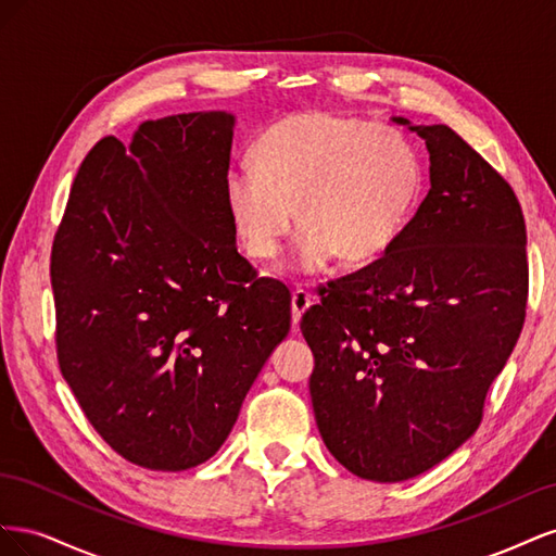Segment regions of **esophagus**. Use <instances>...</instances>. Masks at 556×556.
<instances>
[{"label": "esophagus", "mask_w": 556, "mask_h": 556, "mask_svg": "<svg viewBox=\"0 0 556 556\" xmlns=\"http://www.w3.org/2000/svg\"><path fill=\"white\" fill-rule=\"evenodd\" d=\"M311 304H313V299L306 290H296L292 294V323L294 325L301 323V315H304L311 308Z\"/></svg>", "instance_id": "esophagus-1"}]
</instances>
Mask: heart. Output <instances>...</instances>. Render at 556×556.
<instances>
[{
	"mask_svg": "<svg viewBox=\"0 0 556 556\" xmlns=\"http://www.w3.org/2000/svg\"><path fill=\"white\" fill-rule=\"evenodd\" d=\"M252 153L255 166L237 164L225 178L233 231L250 260L271 262L299 215L301 274H323L339 255L352 264L384 257L425 190V160L406 131L329 111L282 117Z\"/></svg>",
	"mask_w": 556,
	"mask_h": 556,
	"instance_id": "heart-1",
	"label": "heart"
}]
</instances>
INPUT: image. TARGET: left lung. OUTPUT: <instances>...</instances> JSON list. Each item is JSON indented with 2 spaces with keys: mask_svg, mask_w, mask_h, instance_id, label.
<instances>
[{
  "mask_svg": "<svg viewBox=\"0 0 556 556\" xmlns=\"http://www.w3.org/2000/svg\"><path fill=\"white\" fill-rule=\"evenodd\" d=\"M392 123L425 141L431 190L384 257L329 282L301 317L319 435L374 482L425 473L476 433L529 292L510 185L447 125Z\"/></svg>",
  "mask_w": 556,
  "mask_h": 556,
  "instance_id": "8db88e82",
  "label": "left lung"
}]
</instances>
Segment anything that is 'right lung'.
Wrapping results in <instances>:
<instances>
[{"label": "right lung", "mask_w": 556, "mask_h": 556, "mask_svg": "<svg viewBox=\"0 0 556 556\" xmlns=\"http://www.w3.org/2000/svg\"><path fill=\"white\" fill-rule=\"evenodd\" d=\"M237 117L146 121L99 141L50 257L58 359L83 413L127 462L204 464L290 333V290L239 255L225 199Z\"/></svg>", "instance_id": "right-lung-1"}]
</instances>
